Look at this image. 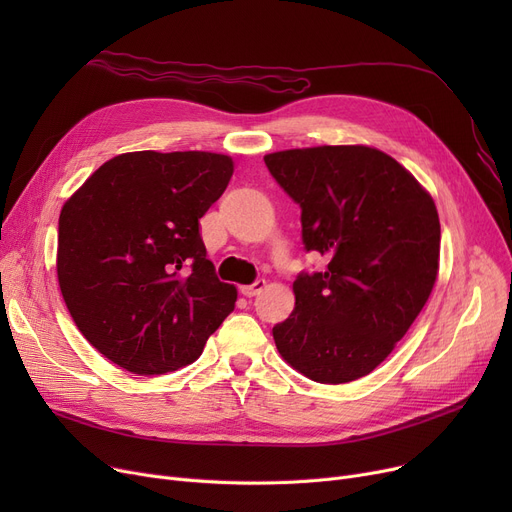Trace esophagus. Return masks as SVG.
Masks as SVG:
<instances>
[{
    "instance_id": "esophagus-1",
    "label": "esophagus",
    "mask_w": 512,
    "mask_h": 512,
    "mask_svg": "<svg viewBox=\"0 0 512 512\" xmlns=\"http://www.w3.org/2000/svg\"><path fill=\"white\" fill-rule=\"evenodd\" d=\"M263 288H265V280L259 278V280H255V282L249 284V286H242L240 292L245 294V297H255V294H259Z\"/></svg>"
}]
</instances>
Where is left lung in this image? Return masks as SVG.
<instances>
[{"label": "left lung", "instance_id": "left-lung-1", "mask_svg": "<svg viewBox=\"0 0 512 512\" xmlns=\"http://www.w3.org/2000/svg\"><path fill=\"white\" fill-rule=\"evenodd\" d=\"M263 159L301 207L305 249L328 261L324 272L294 280V311L272 330L278 351L313 382L359 380L394 351L432 294L436 203L373 147L324 145Z\"/></svg>", "mask_w": 512, "mask_h": 512}]
</instances>
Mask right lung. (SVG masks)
<instances>
[{
  "mask_svg": "<svg viewBox=\"0 0 512 512\" xmlns=\"http://www.w3.org/2000/svg\"><path fill=\"white\" fill-rule=\"evenodd\" d=\"M232 172L222 153H122L64 203L60 290L105 359L139 375L176 371L234 311L236 288L215 276L199 234Z\"/></svg>",
  "mask_w": 512,
  "mask_h": 512,
  "instance_id": "1",
  "label": "right lung"
}]
</instances>
